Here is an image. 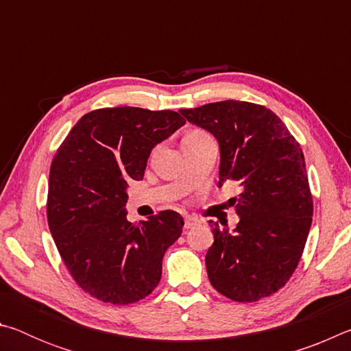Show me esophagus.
Here are the masks:
<instances>
[{"label":"esophagus","instance_id":"34e87169","mask_svg":"<svg viewBox=\"0 0 351 351\" xmlns=\"http://www.w3.org/2000/svg\"><path fill=\"white\" fill-rule=\"evenodd\" d=\"M195 224H198V219L195 218V217H186V218H184V228H186V229L193 228Z\"/></svg>","mask_w":351,"mask_h":351}]
</instances>
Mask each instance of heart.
Here are the masks:
<instances>
[{"label": "heart", "instance_id": "1", "mask_svg": "<svg viewBox=\"0 0 351 351\" xmlns=\"http://www.w3.org/2000/svg\"><path fill=\"white\" fill-rule=\"evenodd\" d=\"M198 134H204L203 132H198V130H197V132H192V133H189L187 136H198ZM187 136H186V138H187Z\"/></svg>", "mask_w": 351, "mask_h": 351}]
</instances>
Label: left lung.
I'll list each match as a JSON object with an SVG mask.
<instances>
[{
    "instance_id": "8db88e82",
    "label": "left lung",
    "mask_w": 351,
    "mask_h": 351,
    "mask_svg": "<svg viewBox=\"0 0 351 351\" xmlns=\"http://www.w3.org/2000/svg\"><path fill=\"white\" fill-rule=\"evenodd\" d=\"M190 123L219 144V181L237 182L230 199L240 221L234 230L209 221L213 245L207 276L219 294L257 302L293 276L313 221V197L300 144L276 112L263 105L223 100L181 110Z\"/></svg>"
}]
</instances>
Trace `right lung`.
<instances>
[{
	"label": "right lung",
	"mask_w": 351,
	"mask_h": 351,
	"mask_svg": "<svg viewBox=\"0 0 351 351\" xmlns=\"http://www.w3.org/2000/svg\"><path fill=\"white\" fill-rule=\"evenodd\" d=\"M186 121L171 110L100 108L83 116L52 159L47 224L77 285L94 299L128 305L158 287L162 257L184 219L161 210L127 219L128 181L144 178L153 147Z\"/></svg>",
	"instance_id": "obj_1"
}]
</instances>
